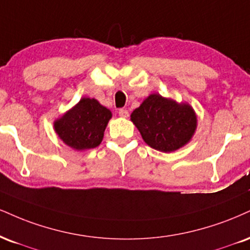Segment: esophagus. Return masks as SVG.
Segmentation results:
<instances>
[{
  "label": "esophagus",
  "mask_w": 250,
  "mask_h": 250,
  "mask_svg": "<svg viewBox=\"0 0 250 250\" xmlns=\"http://www.w3.org/2000/svg\"><path fill=\"white\" fill-rule=\"evenodd\" d=\"M119 115L121 117H125V119H127V117L129 116V112L127 109H120L119 110Z\"/></svg>",
  "instance_id": "esophagus-1"
}]
</instances>
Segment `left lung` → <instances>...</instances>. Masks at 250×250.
I'll return each instance as SVG.
<instances>
[{
	"mask_svg": "<svg viewBox=\"0 0 250 250\" xmlns=\"http://www.w3.org/2000/svg\"><path fill=\"white\" fill-rule=\"evenodd\" d=\"M143 141L152 149L173 152L186 146L197 130L198 119L188 102L152 93L130 115Z\"/></svg>",
	"mask_w": 250,
	"mask_h": 250,
	"instance_id": "8db88e82",
	"label": "left lung"
}]
</instances>
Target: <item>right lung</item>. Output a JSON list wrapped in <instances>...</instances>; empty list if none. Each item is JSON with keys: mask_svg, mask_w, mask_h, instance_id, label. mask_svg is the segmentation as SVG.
Wrapping results in <instances>:
<instances>
[{"mask_svg": "<svg viewBox=\"0 0 250 250\" xmlns=\"http://www.w3.org/2000/svg\"><path fill=\"white\" fill-rule=\"evenodd\" d=\"M112 112L94 98H81L77 104L55 120L56 134L76 151L96 148L102 142Z\"/></svg>", "mask_w": 250, "mask_h": 250, "instance_id": "add662e5", "label": "right lung"}]
</instances>
